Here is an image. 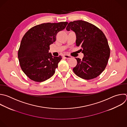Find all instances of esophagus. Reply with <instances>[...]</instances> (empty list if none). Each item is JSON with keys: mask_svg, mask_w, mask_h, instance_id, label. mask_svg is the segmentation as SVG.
Segmentation results:
<instances>
[{"mask_svg": "<svg viewBox=\"0 0 127 127\" xmlns=\"http://www.w3.org/2000/svg\"><path fill=\"white\" fill-rule=\"evenodd\" d=\"M63 57H64V58H65L66 59H71V58H72L71 56H69V55H64L63 56Z\"/></svg>", "mask_w": 127, "mask_h": 127, "instance_id": "1", "label": "esophagus"}]
</instances>
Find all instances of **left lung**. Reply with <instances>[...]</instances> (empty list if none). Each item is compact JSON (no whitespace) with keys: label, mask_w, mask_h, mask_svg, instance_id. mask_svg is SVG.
Listing matches in <instances>:
<instances>
[{"label":"left lung","mask_w":127,"mask_h":127,"mask_svg":"<svg viewBox=\"0 0 127 127\" xmlns=\"http://www.w3.org/2000/svg\"><path fill=\"white\" fill-rule=\"evenodd\" d=\"M76 34V46H80L84 54L82 60L76 58L77 65L74 73L86 80L94 79L105 70L110 55V49L104 33L94 25L83 20L68 23L66 30Z\"/></svg>","instance_id":"left-lung-1"}]
</instances>
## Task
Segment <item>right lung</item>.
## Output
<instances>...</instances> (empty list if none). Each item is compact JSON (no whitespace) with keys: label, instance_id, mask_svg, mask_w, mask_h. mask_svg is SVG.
<instances>
[{"label":"right lung","instance_id":"obj_1","mask_svg":"<svg viewBox=\"0 0 127 127\" xmlns=\"http://www.w3.org/2000/svg\"><path fill=\"white\" fill-rule=\"evenodd\" d=\"M67 24V22L42 23L32 27L24 34L18 58L22 70L29 79L41 82L54 74L62 57L53 56L49 53V46Z\"/></svg>","mask_w":127,"mask_h":127}]
</instances>
